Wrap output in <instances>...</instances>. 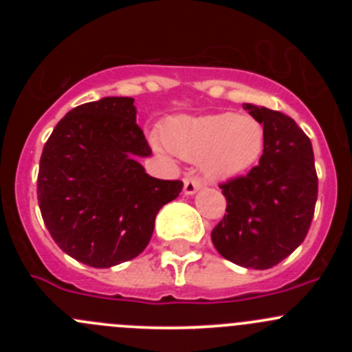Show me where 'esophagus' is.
I'll use <instances>...</instances> for the list:
<instances>
[{
	"mask_svg": "<svg viewBox=\"0 0 352 352\" xmlns=\"http://www.w3.org/2000/svg\"><path fill=\"white\" fill-rule=\"evenodd\" d=\"M201 187H202V182H201V179H199V177L189 175V177H186V179H184V192H186V194L197 192Z\"/></svg>",
	"mask_w": 352,
	"mask_h": 352,
	"instance_id": "34e87169",
	"label": "esophagus"
}]
</instances>
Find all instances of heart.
<instances>
[{
  "mask_svg": "<svg viewBox=\"0 0 352 352\" xmlns=\"http://www.w3.org/2000/svg\"><path fill=\"white\" fill-rule=\"evenodd\" d=\"M165 141L186 160H202L206 173L218 179L239 175L255 165L264 148V126L232 112L179 117L165 126Z\"/></svg>",
  "mask_w": 352,
  "mask_h": 352,
  "instance_id": "heart-1",
  "label": "heart"
}]
</instances>
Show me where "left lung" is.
Here are the masks:
<instances>
[{
    "label": "left lung",
    "mask_w": 352,
    "mask_h": 352,
    "mask_svg": "<svg viewBox=\"0 0 352 352\" xmlns=\"http://www.w3.org/2000/svg\"><path fill=\"white\" fill-rule=\"evenodd\" d=\"M264 126L261 162L247 175L219 184L226 214L211 240L226 261L271 269L307 236L315 212L318 179L310 138L278 110L243 104Z\"/></svg>",
    "instance_id": "1"
}]
</instances>
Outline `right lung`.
I'll return each mask as SVG.
<instances>
[{"instance_id": "1", "label": "right lung", "mask_w": 352, "mask_h": 352, "mask_svg": "<svg viewBox=\"0 0 352 352\" xmlns=\"http://www.w3.org/2000/svg\"><path fill=\"white\" fill-rule=\"evenodd\" d=\"M150 155L131 97L88 102L59 120L42 150L37 199L63 252L105 269L146 248L158 211L184 187L148 175L138 158Z\"/></svg>"}]
</instances>
